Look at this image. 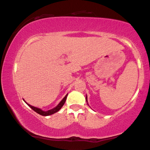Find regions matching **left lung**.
<instances>
[{
  "mask_svg": "<svg viewBox=\"0 0 150 150\" xmlns=\"http://www.w3.org/2000/svg\"><path fill=\"white\" fill-rule=\"evenodd\" d=\"M86 101H87V97H86Z\"/></svg>",
  "mask_w": 150,
  "mask_h": 150,
  "instance_id": "obj_1",
  "label": "left lung"
}]
</instances>
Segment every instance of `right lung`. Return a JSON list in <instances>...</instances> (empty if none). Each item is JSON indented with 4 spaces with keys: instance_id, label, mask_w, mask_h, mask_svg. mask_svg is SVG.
Masks as SVG:
<instances>
[{
    "instance_id": "1",
    "label": "right lung",
    "mask_w": 150,
    "mask_h": 150,
    "mask_svg": "<svg viewBox=\"0 0 150 150\" xmlns=\"http://www.w3.org/2000/svg\"><path fill=\"white\" fill-rule=\"evenodd\" d=\"M67 97V94L65 96V97H64L63 99L61 100V102H60V103L59 104V105H58L57 107H55L54 108L52 109V110H49L48 111H43V110H42L41 109H40L38 108H36V107H34V106H31V105H30V104H28V103H27V104H28V106H30V108L32 109V110H33L35 112H36L37 113H38L39 115H42V116H48V115H52V114H54V113L57 112L59 111L60 109L62 108V106H63L64 104V102H65V101H66Z\"/></svg>"
}]
</instances>
